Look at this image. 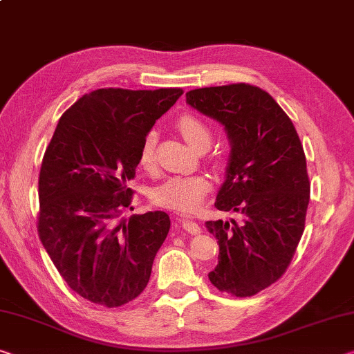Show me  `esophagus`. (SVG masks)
Here are the masks:
<instances>
[{"label":"esophagus","instance_id":"obj_1","mask_svg":"<svg viewBox=\"0 0 354 354\" xmlns=\"http://www.w3.org/2000/svg\"><path fill=\"white\" fill-rule=\"evenodd\" d=\"M179 222H181V225H183V228L186 230L187 233H190V234H198L200 233V225L197 222H194V221H190V218H186V217H181L179 218Z\"/></svg>","mask_w":354,"mask_h":354}]
</instances>
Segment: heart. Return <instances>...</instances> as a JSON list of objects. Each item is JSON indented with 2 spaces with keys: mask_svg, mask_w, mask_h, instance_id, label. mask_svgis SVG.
I'll return each instance as SVG.
<instances>
[{
  "mask_svg": "<svg viewBox=\"0 0 354 354\" xmlns=\"http://www.w3.org/2000/svg\"><path fill=\"white\" fill-rule=\"evenodd\" d=\"M175 126L179 133L190 147L198 149L201 147H207L211 143L212 132L209 126L203 120L195 115H181L175 121ZM156 132H148L145 136L138 151V162L145 168H149L154 164L156 153ZM211 187L209 178L206 175H179L167 178L164 183L153 189L151 198L156 205L170 207V209L189 212L197 207L203 201L205 195Z\"/></svg>",
  "mask_w": 354,
  "mask_h": 354,
  "instance_id": "b5f03b06",
  "label": "heart"
}]
</instances>
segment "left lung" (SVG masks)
I'll list each match as a JSON object with an SVG mask.
<instances>
[{"mask_svg":"<svg viewBox=\"0 0 354 354\" xmlns=\"http://www.w3.org/2000/svg\"><path fill=\"white\" fill-rule=\"evenodd\" d=\"M186 102L225 129L228 164L214 205L241 216L239 223L206 222L218 244L207 277L221 291L254 296L285 272L304 232L310 198L304 149L287 113L257 86L192 89Z\"/></svg>","mask_w":354,"mask_h":354,"instance_id":"obj_1","label":"left lung"}]
</instances>
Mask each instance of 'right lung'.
<instances>
[{
  "label": "right lung",
  "mask_w": 354,
  "mask_h": 354,
  "mask_svg": "<svg viewBox=\"0 0 354 354\" xmlns=\"http://www.w3.org/2000/svg\"><path fill=\"white\" fill-rule=\"evenodd\" d=\"M183 89L106 88L80 97L59 118L39 175V236L69 287L120 307L148 285L170 217H121L131 207L138 151ZM133 211V207H131Z\"/></svg>",
  "instance_id": "add662e5"
}]
</instances>
